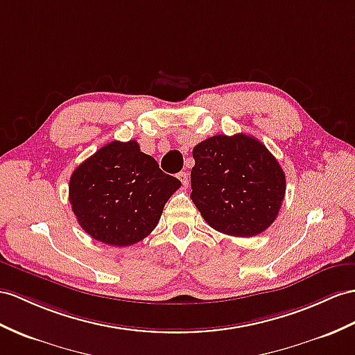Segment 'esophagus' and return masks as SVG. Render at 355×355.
Returning a JSON list of instances; mask_svg holds the SVG:
<instances>
[{
  "instance_id": "obj_1",
  "label": "esophagus",
  "mask_w": 355,
  "mask_h": 355,
  "mask_svg": "<svg viewBox=\"0 0 355 355\" xmlns=\"http://www.w3.org/2000/svg\"><path fill=\"white\" fill-rule=\"evenodd\" d=\"M178 179L180 180V182H182V185H184V187H188V173H185V171H180L179 175H178Z\"/></svg>"
}]
</instances>
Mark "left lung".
Segmentation results:
<instances>
[{"instance_id": "1", "label": "left lung", "mask_w": 355, "mask_h": 355, "mask_svg": "<svg viewBox=\"0 0 355 355\" xmlns=\"http://www.w3.org/2000/svg\"><path fill=\"white\" fill-rule=\"evenodd\" d=\"M193 158L191 200L212 229L250 238L277 218L286 178L254 137L214 135L196 146Z\"/></svg>"}]
</instances>
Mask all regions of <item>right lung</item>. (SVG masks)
I'll use <instances>...</instances> for the list:
<instances>
[{
	"label": "right lung",
	"mask_w": 355,
	"mask_h": 355,
	"mask_svg": "<svg viewBox=\"0 0 355 355\" xmlns=\"http://www.w3.org/2000/svg\"><path fill=\"white\" fill-rule=\"evenodd\" d=\"M180 185L135 140L111 141L75 168L69 202L92 238L128 247L157 227L164 206Z\"/></svg>",
	"instance_id": "right-lung-1"
}]
</instances>
